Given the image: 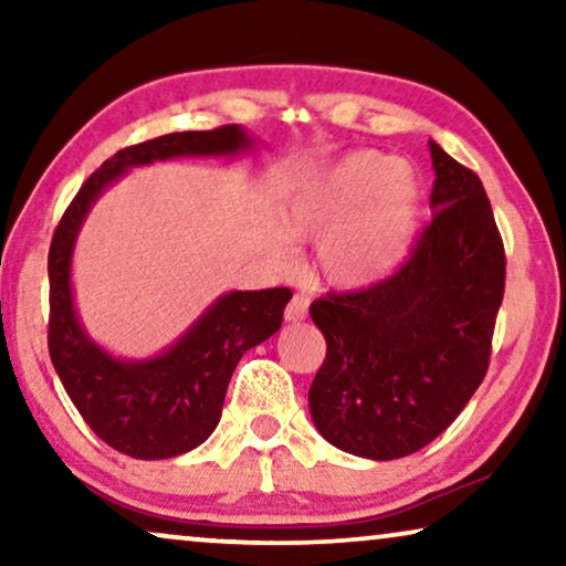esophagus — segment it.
I'll list each match as a JSON object with an SVG mask.
<instances>
[{"instance_id": "obj_1", "label": "esophagus", "mask_w": 566, "mask_h": 566, "mask_svg": "<svg viewBox=\"0 0 566 566\" xmlns=\"http://www.w3.org/2000/svg\"><path fill=\"white\" fill-rule=\"evenodd\" d=\"M306 308H308V298L306 296H293L291 304L285 306V322H301L306 319Z\"/></svg>"}]
</instances>
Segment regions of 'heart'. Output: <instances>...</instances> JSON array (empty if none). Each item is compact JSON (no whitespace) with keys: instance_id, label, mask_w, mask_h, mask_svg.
<instances>
[{"instance_id":"obj_1","label":"heart","mask_w":566,"mask_h":566,"mask_svg":"<svg viewBox=\"0 0 566 566\" xmlns=\"http://www.w3.org/2000/svg\"><path fill=\"white\" fill-rule=\"evenodd\" d=\"M420 177L384 151H353L301 185L283 208L293 242H316V268L335 289L381 281L405 260L420 213ZM275 265L293 268L287 237L270 242Z\"/></svg>"}]
</instances>
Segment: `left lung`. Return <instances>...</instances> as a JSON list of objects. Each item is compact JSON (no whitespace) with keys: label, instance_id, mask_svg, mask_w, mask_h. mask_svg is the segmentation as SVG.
I'll use <instances>...</instances> for the list:
<instances>
[{"label":"left lung","instance_id":"8db88e82","mask_svg":"<svg viewBox=\"0 0 566 566\" xmlns=\"http://www.w3.org/2000/svg\"><path fill=\"white\" fill-rule=\"evenodd\" d=\"M432 221L397 273L327 293L308 314L327 358L308 412L339 451L391 461L432 443L490 366L505 293V250L479 177L430 142Z\"/></svg>","mask_w":566,"mask_h":566}]
</instances>
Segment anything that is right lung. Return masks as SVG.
<instances>
[{"label":"right lung","mask_w":566,"mask_h":566,"mask_svg":"<svg viewBox=\"0 0 566 566\" xmlns=\"http://www.w3.org/2000/svg\"><path fill=\"white\" fill-rule=\"evenodd\" d=\"M258 146L242 126L182 130L128 146L103 161L66 208L49 252V353L69 399L99 440L130 459L188 453L216 430L237 363L281 329L289 289L221 293L167 350L118 358L90 337L74 304L76 237L97 198L128 169L169 159H231Z\"/></svg>","instance_id":"obj_1"}]
</instances>
